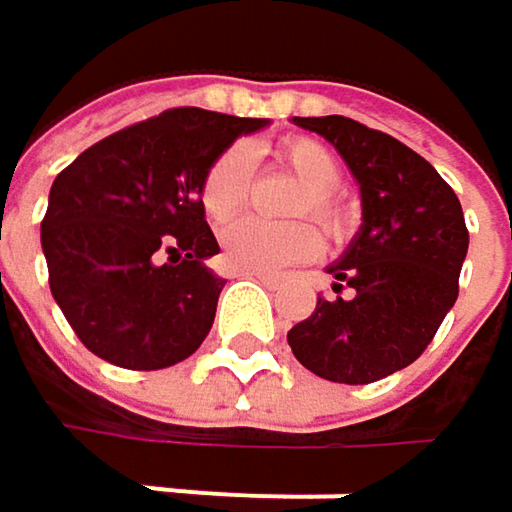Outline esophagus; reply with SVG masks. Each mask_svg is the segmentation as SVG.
<instances>
[{
	"label": "esophagus",
	"mask_w": 512,
	"mask_h": 512,
	"mask_svg": "<svg viewBox=\"0 0 512 512\" xmlns=\"http://www.w3.org/2000/svg\"><path fill=\"white\" fill-rule=\"evenodd\" d=\"M246 278H255V281H260L263 287H275L278 284V278L275 275H269V272H243Z\"/></svg>",
	"instance_id": "obj_1"
}]
</instances>
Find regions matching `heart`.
<instances>
[{
	"label": "heart",
	"mask_w": 512,
	"mask_h": 512,
	"mask_svg": "<svg viewBox=\"0 0 512 512\" xmlns=\"http://www.w3.org/2000/svg\"><path fill=\"white\" fill-rule=\"evenodd\" d=\"M275 159L302 183L290 213L317 219L329 237L341 240L350 231V204L335 189L341 180V162L323 142L311 136H287L275 145ZM252 165L246 148H225L201 180L198 201L213 225L231 222L249 201ZM323 252V237L311 222H263L243 219L222 234V257L237 272H278L293 263H308Z\"/></svg>",
	"instance_id": "b5f03b06"
}]
</instances>
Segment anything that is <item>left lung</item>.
<instances>
[{"label":"left lung","instance_id":"1","mask_svg":"<svg viewBox=\"0 0 512 512\" xmlns=\"http://www.w3.org/2000/svg\"><path fill=\"white\" fill-rule=\"evenodd\" d=\"M329 139L361 186L364 225L329 272L338 296H317L287 344L311 373L370 385L403 370L436 338L460 296L468 228L457 192L424 159L382 130L344 115L293 118Z\"/></svg>","mask_w":512,"mask_h":512}]
</instances>
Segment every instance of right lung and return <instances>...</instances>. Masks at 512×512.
Here are the masks:
<instances>
[{"label": "right lung", "mask_w": 512, "mask_h": 512, "mask_svg": "<svg viewBox=\"0 0 512 512\" xmlns=\"http://www.w3.org/2000/svg\"><path fill=\"white\" fill-rule=\"evenodd\" d=\"M263 118L165 109L76 156L50 189L41 246L76 338L127 370H162L207 338L225 287L198 201L204 168Z\"/></svg>", "instance_id": "add662e5"}]
</instances>
